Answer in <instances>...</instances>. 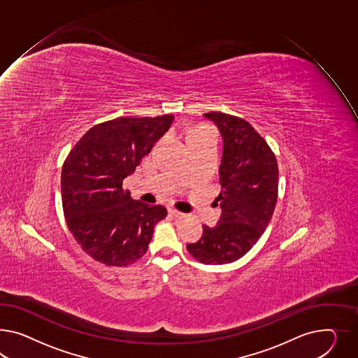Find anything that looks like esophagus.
Masks as SVG:
<instances>
[{
  "label": "esophagus",
  "mask_w": 358,
  "mask_h": 358,
  "mask_svg": "<svg viewBox=\"0 0 358 358\" xmlns=\"http://www.w3.org/2000/svg\"><path fill=\"white\" fill-rule=\"evenodd\" d=\"M169 213L174 216V217H178V219H184L185 216H186V213H181V211H178V210H176V208H169L168 210Z\"/></svg>",
  "instance_id": "esophagus-1"
}]
</instances>
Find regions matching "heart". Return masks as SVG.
Returning <instances> with one entry per match:
<instances>
[{"label": "heart", "instance_id": "b5f03b06", "mask_svg": "<svg viewBox=\"0 0 358 358\" xmlns=\"http://www.w3.org/2000/svg\"><path fill=\"white\" fill-rule=\"evenodd\" d=\"M203 134H213V130H211V127H208V126L206 125L196 127L194 131H192V134L189 136V139H190L192 136H203Z\"/></svg>", "mask_w": 358, "mask_h": 358}]
</instances>
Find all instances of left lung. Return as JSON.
<instances>
[{
    "mask_svg": "<svg viewBox=\"0 0 358 358\" xmlns=\"http://www.w3.org/2000/svg\"><path fill=\"white\" fill-rule=\"evenodd\" d=\"M220 130L222 215L217 224L203 227L201 240L186 249L204 264H225L240 259L259 240L278 201L279 169L266 141L248 121L211 112L203 115Z\"/></svg>",
    "mask_w": 358,
    "mask_h": 358,
    "instance_id": "8db88e82",
    "label": "left lung"
}]
</instances>
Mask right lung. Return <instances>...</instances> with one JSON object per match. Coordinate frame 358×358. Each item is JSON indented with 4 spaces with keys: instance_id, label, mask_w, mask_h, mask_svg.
Returning <instances> with one entry per match:
<instances>
[{
    "instance_id": "1",
    "label": "right lung",
    "mask_w": 358,
    "mask_h": 358,
    "mask_svg": "<svg viewBox=\"0 0 358 358\" xmlns=\"http://www.w3.org/2000/svg\"><path fill=\"white\" fill-rule=\"evenodd\" d=\"M174 116L120 117L94 126L70 151L61 173L69 229L80 248L106 266L141 259L166 208L134 201L122 182L164 136Z\"/></svg>"
}]
</instances>
